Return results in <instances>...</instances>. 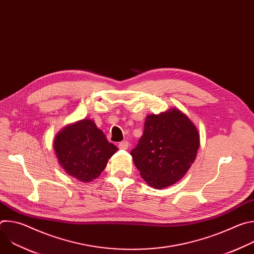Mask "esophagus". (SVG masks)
Returning a JSON list of instances; mask_svg holds the SVG:
<instances>
[{"label":"esophagus","instance_id":"1","mask_svg":"<svg viewBox=\"0 0 254 254\" xmlns=\"http://www.w3.org/2000/svg\"><path fill=\"white\" fill-rule=\"evenodd\" d=\"M119 148H120L121 150H127V148H128V142H127V140L121 141V142L119 143Z\"/></svg>","mask_w":254,"mask_h":254}]
</instances>
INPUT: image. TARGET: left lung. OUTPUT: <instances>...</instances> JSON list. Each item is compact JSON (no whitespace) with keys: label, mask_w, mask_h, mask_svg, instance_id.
I'll use <instances>...</instances> for the list:
<instances>
[{"label":"left lung","mask_w":254,"mask_h":254,"mask_svg":"<svg viewBox=\"0 0 254 254\" xmlns=\"http://www.w3.org/2000/svg\"><path fill=\"white\" fill-rule=\"evenodd\" d=\"M200 134L193 122L177 107L149 115L143 134L130 152L141 178L155 189H164L182 179L194 163Z\"/></svg>","instance_id":"1"}]
</instances>
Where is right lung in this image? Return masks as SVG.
I'll use <instances>...</instances> for the list:
<instances>
[{"mask_svg": "<svg viewBox=\"0 0 254 254\" xmlns=\"http://www.w3.org/2000/svg\"><path fill=\"white\" fill-rule=\"evenodd\" d=\"M53 148L65 173L83 183L99 177L119 150L90 119L64 127L55 135Z\"/></svg>", "mask_w": 254, "mask_h": 254, "instance_id": "obj_1", "label": "right lung"}]
</instances>
